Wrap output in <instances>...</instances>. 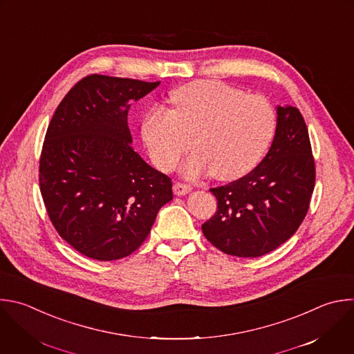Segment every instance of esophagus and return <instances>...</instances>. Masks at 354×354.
Segmentation results:
<instances>
[{
  "label": "esophagus",
  "mask_w": 354,
  "mask_h": 354,
  "mask_svg": "<svg viewBox=\"0 0 354 354\" xmlns=\"http://www.w3.org/2000/svg\"><path fill=\"white\" fill-rule=\"evenodd\" d=\"M192 192V186L190 185H186V183H175L174 185V193L176 194V196H185V194H187V193H190Z\"/></svg>",
  "instance_id": "34e87169"
}]
</instances>
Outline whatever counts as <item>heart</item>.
Returning <instances> with one entry per match:
<instances>
[{"label":"heart","mask_w":354,"mask_h":354,"mask_svg":"<svg viewBox=\"0 0 354 354\" xmlns=\"http://www.w3.org/2000/svg\"><path fill=\"white\" fill-rule=\"evenodd\" d=\"M174 111L151 108L142 124L143 142L158 168L171 171L194 138L198 149L182 172L196 178L211 169L218 180L250 172L270 147L277 129L272 105L260 95L214 80H197L175 88Z\"/></svg>","instance_id":"obj_1"}]
</instances>
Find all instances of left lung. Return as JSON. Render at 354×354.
Returning a JSON list of instances; mask_svg holds the SVG:
<instances>
[{
  "instance_id": "8db88e82",
  "label": "left lung",
  "mask_w": 354,
  "mask_h": 354,
  "mask_svg": "<svg viewBox=\"0 0 354 354\" xmlns=\"http://www.w3.org/2000/svg\"><path fill=\"white\" fill-rule=\"evenodd\" d=\"M315 168L308 131L296 106H277V129L264 160L246 176L209 189L218 209L201 229L221 252L260 257L285 243L303 222Z\"/></svg>"
}]
</instances>
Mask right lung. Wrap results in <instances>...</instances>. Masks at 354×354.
I'll return each instance as SVG.
<instances>
[{"instance_id": "1", "label": "right lung", "mask_w": 354, "mask_h": 354, "mask_svg": "<svg viewBox=\"0 0 354 354\" xmlns=\"http://www.w3.org/2000/svg\"><path fill=\"white\" fill-rule=\"evenodd\" d=\"M160 82L90 75L59 102L40 157V192L48 216L75 250L120 260L146 241L172 182L132 147L129 101Z\"/></svg>"}]
</instances>
